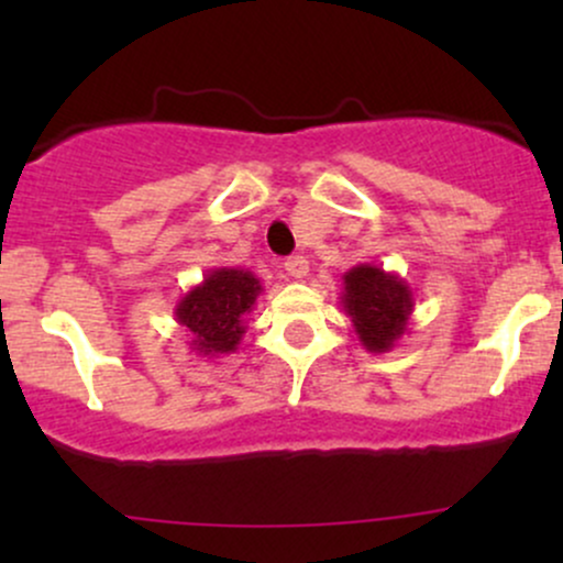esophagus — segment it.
<instances>
[{
	"instance_id": "1",
	"label": "esophagus",
	"mask_w": 563,
	"mask_h": 563,
	"mask_svg": "<svg viewBox=\"0 0 563 563\" xmlns=\"http://www.w3.org/2000/svg\"><path fill=\"white\" fill-rule=\"evenodd\" d=\"M286 273L294 277V280H303L309 273V262L303 260V256H290V260H286Z\"/></svg>"
}]
</instances>
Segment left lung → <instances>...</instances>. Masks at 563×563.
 <instances>
[{"label":"left lung","mask_w":563,"mask_h":563,"mask_svg":"<svg viewBox=\"0 0 563 563\" xmlns=\"http://www.w3.org/2000/svg\"><path fill=\"white\" fill-rule=\"evenodd\" d=\"M341 307L367 352L380 354L397 346L410 328L412 290L397 273L378 264H357L344 273Z\"/></svg>","instance_id":"obj_1"}]
</instances>
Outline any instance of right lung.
I'll return each instance as SVG.
<instances>
[{"label": "right lung", "instance_id": "add662e5", "mask_svg": "<svg viewBox=\"0 0 563 563\" xmlns=\"http://www.w3.org/2000/svg\"><path fill=\"white\" fill-rule=\"evenodd\" d=\"M251 269L214 267L174 307V318L190 333V349L200 357L232 354L245 333V314L262 294Z\"/></svg>", "mask_w": 563, "mask_h": 563}]
</instances>
